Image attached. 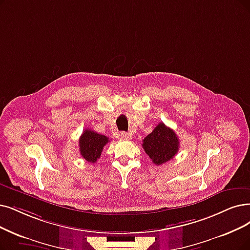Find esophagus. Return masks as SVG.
<instances>
[{
    "label": "esophagus",
    "instance_id": "obj_1",
    "mask_svg": "<svg viewBox=\"0 0 250 250\" xmlns=\"http://www.w3.org/2000/svg\"><path fill=\"white\" fill-rule=\"evenodd\" d=\"M130 137H131V135L128 132H121V134H120V138H122V139H129Z\"/></svg>",
    "mask_w": 250,
    "mask_h": 250
}]
</instances>
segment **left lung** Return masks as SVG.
<instances>
[{"label":"left lung","mask_w":250,"mask_h":250,"mask_svg":"<svg viewBox=\"0 0 250 250\" xmlns=\"http://www.w3.org/2000/svg\"><path fill=\"white\" fill-rule=\"evenodd\" d=\"M143 142L145 152L156 165H162L171 160L179 148L177 135L164 123H159Z\"/></svg>","instance_id":"1"}]
</instances>
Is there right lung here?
Listing matches in <instances>:
<instances>
[{
  "instance_id": "obj_1",
  "label": "right lung",
  "mask_w": 250,
  "mask_h": 250,
  "mask_svg": "<svg viewBox=\"0 0 250 250\" xmlns=\"http://www.w3.org/2000/svg\"><path fill=\"white\" fill-rule=\"evenodd\" d=\"M108 142L109 139L105 135L94 132L91 129H85L79 139L80 154L86 161L95 163Z\"/></svg>"
}]
</instances>
